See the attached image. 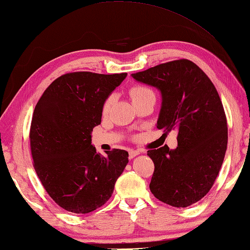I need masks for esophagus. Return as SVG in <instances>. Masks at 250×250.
Masks as SVG:
<instances>
[{
  "label": "esophagus",
  "instance_id": "1",
  "mask_svg": "<svg viewBox=\"0 0 250 250\" xmlns=\"http://www.w3.org/2000/svg\"><path fill=\"white\" fill-rule=\"evenodd\" d=\"M140 154L139 151H134V149H130L129 151V157L130 158H134L135 156H138Z\"/></svg>",
  "mask_w": 250,
  "mask_h": 250
}]
</instances>
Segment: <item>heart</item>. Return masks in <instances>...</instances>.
<instances>
[{"label": "heart", "instance_id": "b5f03b06", "mask_svg": "<svg viewBox=\"0 0 250 250\" xmlns=\"http://www.w3.org/2000/svg\"><path fill=\"white\" fill-rule=\"evenodd\" d=\"M151 94H153L152 90L147 87H145V86L138 85L130 89V96H131V99H132V102L138 101V99L146 96V95H151ZM113 101H115V96H113V95H111V96H109L106 99V102H105V104H104V107H103L104 112L109 111L110 107L113 104Z\"/></svg>", "mask_w": 250, "mask_h": 250}]
</instances>
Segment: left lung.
<instances>
[{"mask_svg": "<svg viewBox=\"0 0 250 250\" xmlns=\"http://www.w3.org/2000/svg\"><path fill=\"white\" fill-rule=\"evenodd\" d=\"M131 76L160 90L156 126L176 130L177 147L147 151L154 162L149 189L158 200L176 208L196 203L212 188L228 146V125L219 94L193 62L176 60Z\"/></svg>", "mask_w": 250, "mask_h": 250, "instance_id": "1", "label": "left lung"}]
</instances>
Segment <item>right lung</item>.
Masks as SVG:
<instances>
[{"label": "right lung", "instance_id": "add662e5", "mask_svg": "<svg viewBox=\"0 0 250 250\" xmlns=\"http://www.w3.org/2000/svg\"><path fill=\"white\" fill-rule=\"evenodd\" d=\"M126 73L74 72L58 78L35 107L30 147L35 170L64 210L86 214L105 204L128 164L129 153L96 152L92 131L101 125L106 99Z\"/></svg>", "mask_w": 250, "mask_h": 250}]
</instances>
